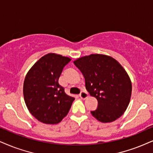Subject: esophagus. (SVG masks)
Here are the masks:
<instances>
[{
  "label": "esophagus",
  "mask_w": 153,
  "mask_h": 153,
  "mask_svg": "<svg viewBox=\"0 0 153 153\" xmlns=\"http://www.w3.org/2000/svg\"><path fill=\"white\" fill-rule=\"evenodd\" d=\"M79 97L82 99H85L86 98L88 97V94L84 91H81V93L79 94Z\"/></svg>",
  "instance_id": "obj_1"
}]
</instances>
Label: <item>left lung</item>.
I'll return each instance as SVG.
<instances>
[{"mask_svg": "<svg viewBox=\"0 0 153 153\" xmlns=\"http://www.w3.org/2000/svg\"><path fill=\"white\" fill-rule=\"evenodd\" d=\"M74 64L84 75L86 90L98 101L92 116L103 123L120 118L132 92L131 79L122 66L111 56L98 54L79 58Z\"/></svg>", "mask_w": 153, "mask_h": 153, "instance_id": "left-lung-1", "label": "left lung"}]
</instances>
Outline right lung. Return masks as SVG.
Returning a JSON list of instances; mask_svg holds the SVG:
<instances>
[{
	"instance_id": "add662e5",
	"label": "right lung",
	"mask_w": 153,
	"mask_h": 153,
	"mask_svg": "<svg viewBox=\"0 0 153 153\" xmlns=\"http://www.w3.org/2000/svg\"><path fill=\"white\" fill-rule=\"evenodd\" d=\"M71 59L50 53L30 69L23 84L25 104L31 114L47 124L59 123L67 116L74 98L65 93L58 80Z\"/></svg>"
}]
</instances>
